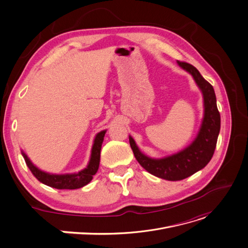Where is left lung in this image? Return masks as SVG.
<instances>
[{
  "instance_id": "left-lung-1",
  "label": "left lung",
  "mask_w": 248,
  "mask_h": 248,
  "mask_svg": "<svg viewBox=\"0 0 248 248\" xmlns=\"http://www.w3.org/2000/svg\"><path fill=\"white\" fill-rule=\"evenodd\" d=\"M178 65L193 76L204 98V118L195 140L178 153L154 159L144 155L129 137L130 147L139 163L150 174L168 181L183 180L204 168L214 155L220 129V116L213 86L193 65L181 61H178Z\"/></svg>"
}]
</instances>
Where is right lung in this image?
Listing matches in <instances>:
<instances>
[{"mask_svg":"<svg viewBox=\"0 0 248 248\" xmlns=\"http://www.w3.org/2000/svg\"><path fill=\"white\" fill-rule=\"evenodd\" d=\"M106 130L100 131L94 140V144L92 147V153H91V158H90L88 166L79 171L78 173L73 174H50L47 172L41 171L36 166L32 164V162L30 160L27 154L21 151L22 156H24L25 161L33 174V176L44 185H47L49 187L55 188V189H79L87 185L88 183L91 182L93 179V176L97 173L99 169L100 164V156H101V147L102 143L104 141Z\"/></svg>","mask_w":248,"mask_h":248,"instance_id":"add662e5","label":"right lung"}]
</instances>
